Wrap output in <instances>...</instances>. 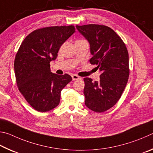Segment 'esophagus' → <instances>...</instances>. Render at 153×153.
<instances>
[{
	"mask_svg": "<svg viewBox=\"0 0 153 153\" xmlns=\"http://www.w3.org/2000/svg\"><path fill=\"white\" fill-rule=\"evenodd\" d=\"M72 80H73V81H76V80H79V79H81V77L78 76V75H76V74H72Z\"/></svg>",
	"mask_w": 153,
	"mask_h": 153,
	"instance_id": "esophagus-1",
	"label": "esophagus"
}]
</instances>
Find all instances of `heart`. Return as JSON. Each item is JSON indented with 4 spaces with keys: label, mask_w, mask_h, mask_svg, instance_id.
<instances>
[{
    "label": "heart",
    "mask_w": 153,
    "mask_h": 153,
    "mask_svg": "<svg viewBox=\"0 0 153 153\" xmlns=\"http://www.w3.org/2000/svg\"><path fill=\"white\" fill-rule=\"evenodd\" d=\"M79 40H83V39H79ZM79 40H77V41H79Z\"/></svg>",
    "instance_id": "b5f03b06"
}]
</instances>
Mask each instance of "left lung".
<instances>
[{
    "label": "left lung",
    "mask_w": 153,
    "mask_h": 153,
    "mask_svg": "<svg viewBox=\"0 0 153 153\" xmlns=\"http://www.w3.org/2000/svg\"><path fill=\"white\" fill-rule=\"evenodd\" d=\"M76 27L90 44V63L101 72L99 81L84 79L85 103L91 110L101 113L116 105L126 86L130 75L127 48L108 26L88 24Z\"/></svg>",
    "instance_id": "left-lung-1"
}]
</instances>
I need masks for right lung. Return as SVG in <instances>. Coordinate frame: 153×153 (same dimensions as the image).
<instances>
[{"mask_svg": "<svg viewBox=\"0 0 153 153\" xmlns=\"http://www.w3.org/2000/svg\"><path fill=\"white\" fill-rule=\"evenodd\" d=\"M74 32V25L36 29L24 39L16 53L14 68L19 91L37 111H48L58 106L61 91L72 81L68 74H52L50 63Z\"/></svg>", "mask_w": 153, "mask_h": 153, "instance_id": "obj_1", "label": "right lung"}]
</instances>
